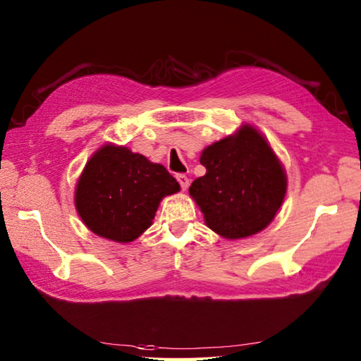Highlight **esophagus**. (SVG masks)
Listing matches in <instances>:
<instances>
[{"label":"esophagus","instance_id":"esophagus-1","mask_svg":"<svg viewBox=\"0 0 361 361\" xmlns=\"http://www.w3.org/2000/svg\"><path fill=\"white\" fill-rule=\"evenodd\" d=\"M176 180H178L183 191H186V189L189 188V178H188V176L185 173H178V175H176Z\"/></svg>","mask_w":361,"mask_h":361}]
</instances>
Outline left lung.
I'll list each match as a JSON object with an SVG mask.
<instances>
[{"instance_id": "left-lung-1", "label": "left lung", "mask_w": 361, "mask_h": 361, "mask_svg": "<svg viewBox=\"0 0 361 361\" xmlns=\"http://www.w3.org/2000/svg\"><path fill=\"white\" fill-rule=\"evenodd\" d=\"M207 173L195 178L189 194L205 224L221 237L238 240L270 224L287 191L284 167L265 137L251 124L202 152Z\"/></svg>"}]
</instances>
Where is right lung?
<instances>
[{
    "label": "right lung",
    "instance_id": "obj_1",
    "mask_svg": "<svg viewBox=\"0 0 361 361\" xmlns=\"http://www.w3.org/2000/svg\"><path fill=\"white\" fill-rule=\"evenodd\" d=\"M178 191V181L161 164L107 143L77 181L75 208L93 233L129 243L152 226L161 200Z\"/></svg>",
    "mask_w": 361,
    "mask_h": 361
}]
</instances>
